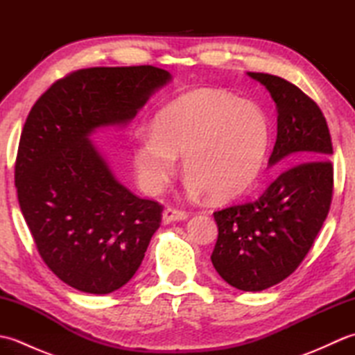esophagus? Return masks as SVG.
Instances as JSON below:
<instances>
[{
    "label": "esophagus",
    "instance_id": "34e87169",
    "mask_svg": "<svg viewBox=\"0 0 355 355\" xmlns=\"http://www.w3.org/2000/svg\"><path fill=\"white\" fill-rule=\"evenodd\" d=\"M189 214H186L184 210H178L173 207H166L163 210V221L164 223H173V221H183L187 220Z\"/></svg>",
    "mask_w": 355,
    "mask_h": 355
}]
</instances>
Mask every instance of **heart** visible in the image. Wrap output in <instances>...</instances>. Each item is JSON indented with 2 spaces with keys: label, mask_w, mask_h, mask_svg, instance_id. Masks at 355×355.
Wrapping results in <instances>:
<instances>
[{
  "label": "heart",
  "mask_w": 355,
  "mask_h": 355,
  "mask_svg": "<svg viewBox=\"0 0 355 355\" xmlns=\"http://www.w3.org/2000/svg\"><path fill=\"white\" fill-rule=\"evenodd\" d=\"M268 143L270 125L258 105L198 89L166 105L155 117L154 130L137 131L134 163L140 186L157 192L175 168V157L183 155L187 189L229 201L258 180Z\"/></svg>",
  "instance_id": "heart-1"
}]
</instances>
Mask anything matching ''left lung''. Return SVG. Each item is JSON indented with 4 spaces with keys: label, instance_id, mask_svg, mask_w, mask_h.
Masks as SVG:
<instances>
[{
    "label": "left lung",
    "instance_id": "8db88e82",
    "mask_svg": "<svg viewBox=\"0 0 355 355\" xmlns=\"http://www.w3.org/2000/svg\"><path fill=\"white\" fill-rule=\"evenodd\" d=\"M268 89L277 110V137L268 164H291L256 201L214 214L218 239L212 263L225 282L262 291L288 277L320 232L333 200V143L327 119L291 82L247 73Z\"/></svg>",
    "mask_w": 355,
    "mask_h": 355
}]
</instances>
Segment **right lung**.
<instances>
[{"label":"right lung","instance_id":"1","mask_svg":"<svg viewBox=\"0 0 355 355\" xmlns=\"http://www.w3.org/2000/svg\"><path fill=\"white\" fill-rule=\"evenodd\" d=\"M171 78L153 65L78 70L28 112L15 163L19 207L42 261L73 288L119 290L160 227L163 206L119 183L89 135L126 125Z\"/></svg>","mask_w":355,"mask_h":355}]
</instances>
